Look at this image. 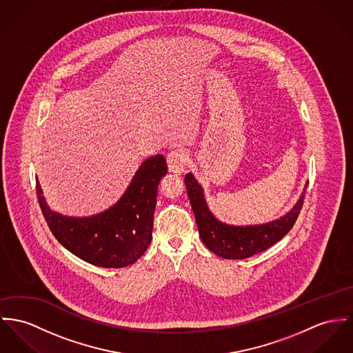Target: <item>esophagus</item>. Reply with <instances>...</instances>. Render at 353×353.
I'll list each match as a JSON object with an SVG mask.
<instances>
[{
	"instance_id": "34e87169",
	"label": "esophagus",
	"mask_w": 353,
	"mask_h": 353,
	"mask_svg": "<svg viewBox=\"0 0 353 353\" xmlns=\"http://www.w3.org/2000/svg\"><path fill=\"white\" fill-rule=\"evenodd\" d=\"M187 160H188V156L184 150H181V149L172 150L166 157L169 172L176 173V174H181L185 170Z\"/></svg>"
}]
</instances>
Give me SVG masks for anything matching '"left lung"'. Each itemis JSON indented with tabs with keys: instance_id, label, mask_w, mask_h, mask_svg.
Segmentation results:
<instances>
[{
	"instance_id": "1",
	"label": "left lung",
	"mask_w": 353,
	"mask_h": 353,
	"mask_svg": "<svg viewBox=\"0 0 353 353\" xmlns=\"http://www.w3.org/2000/svg\"><path fill=\"white\" fill-rule=\"evenodd\" d=\"M184 181L203 243L214 254L225 259H244L279 242L294 225L307 187L306 183L297 203L283 216L263 224L232 225L214 216L205 201L203 187L192 173L185 176Z\"/></svg>"
}]
</instances>
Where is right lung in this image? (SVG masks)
<instances>
[{"mask_svg":"<svg viewBox=\"0 0 353 353\" xmlns=\"http://www.w3.org/2000/svg\"><path fill=\"white\" fill-rule=\"evenodd\" d=\"M168 172L163 154L141 163L122 197L92 216H65L52 211L36 181L41 212L57 242L87 263L121 269L133 265L152 242L160 180Z\"/></svg>","mask_w":353,"mask_h":353,"instance_id":"right-lung-1","label":"right lung"}]
</instances>
